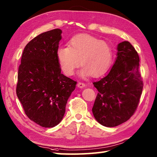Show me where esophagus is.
Instances as JSON below:
<instances>
[{
  "label": "esophagus",
  "mask_w": 157,
  "mask_h": 157,
  "mask_svg": "<svg viewBox=\"0 0 157 157\" xmlns=\"http://www.w3.org/2000/svg\"><path fill=\"white\" fill-rule=\"evenodd\" d=\"M85 86H86V84L82 83V82H78V87H79V88H84Z\"/></svg>",
  "instance_id": "1"
}]
</instances>
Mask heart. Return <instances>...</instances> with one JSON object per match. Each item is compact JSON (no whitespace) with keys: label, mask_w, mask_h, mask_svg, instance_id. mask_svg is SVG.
<instances>
[{"label":"heart","mask_w":157,"mask_h":157,"mask_svg":"<svg viewBox=\"0 0 157 157\" xmlns=\"http://www.w3.org/2000/svg\"><path fill=\"white\" fill-rule=\"evenodd\" d=\"M58 63L62 72L67 76L73 75L80 64L81 77L92 75L98 77L109 68L113 59L111 46L105 41L94 36L79 34L69 41L68 47H60L57 51Z\"/></svg>","instance_id":"heart-1"}]
</instances>
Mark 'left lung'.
Instances as JSON below:
<instances>
[{
	"instance_id": "obj_1",
	"label": "left lung",
	"mask_w": 157,
	"mask_h": 157,
	"mask_svg": "<svg viewBox=\"0 0 157 157\" xmlns=\"http://www.w3.org/2000/svg\"><path fill=\"white\" fill-rule=\"evenodd\" d=\"M116 61L111 71L94 82L98 93L92 111L103 126L113 127L131 118L143 91L139 73V57L129 41L118 44Z\"/></svg>"
}]
</instances>
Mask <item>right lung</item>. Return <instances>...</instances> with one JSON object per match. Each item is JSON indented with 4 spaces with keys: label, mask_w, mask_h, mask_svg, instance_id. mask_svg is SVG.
Instances as JSON below:
<instances>
[{
    "label": "right lung",
    "mask_w": 157,
    "mask_h": 157,
    "mask_svg": "<svg viewBox=\"0 0 157 157\" xmlns=\"http://www.w3.org/2000/svg\"><path fill=\"white\" fill-rule=\"evenodd\" d=\"M60 29L41 33L23 50L18 68L17 95L32 121L44 127L57 125L77 82L61 73L57 51Z\"/></svg>",
    "instance_id": "1"
}]
</instances>
